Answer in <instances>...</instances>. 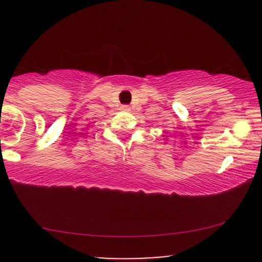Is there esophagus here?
<instances>
[{"mask_svg":"<svg viewBox=\"0 0 262 262\" xmlns=\"http://www.w3.org/2000/svg\"><path fill=\"white\" fill-rule=\"evenodd\" d=\"M122 110H124V111H129V106H123V107H122Z\"/></svg>","mask_w":262,"mask_h":262,"instance_id":"1","label":"esophagus"}]
</instances>
